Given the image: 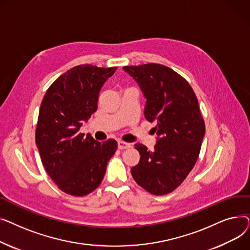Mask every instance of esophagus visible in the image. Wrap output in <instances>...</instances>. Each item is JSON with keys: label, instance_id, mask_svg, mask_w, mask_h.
<instances>
[{"label": "esophagus", "instance_id": "1", "mask_svg": "<svg viewBox=\"0 0 250 250\" xmlns=\"http://www.w3.org/2000/svg\"><path fill=\"white\" fill-rule=\"evenodd\" d=\"M117 147H118V149H121V150L127 149V148L130 147V144L125 143V142H124V141H118V142H117Z\"/></svg>", "mask_w": 250, "mask_h": 250}]
</instances>
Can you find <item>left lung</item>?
Returning a JSON list of instances; mask_svg holds the SVG:
<instances>
[{"mask_svg": "<svg viewBox=\"0 0 250 250\" xmlns=\"http://www.w3.org/2000/svg\"><path fill=\"white\" fill-rule=\"evenodd\" d=\"M144 96L146 120L156 121L158 136L151 152L135 145L141 155L132 175L144 189L164 195L185 181L199 158L206 126L198 98L185 78L160 63L125 65Z\"/></svg>", "mask_w": 250, "mask_h": 250, "instance_id": "obj_1", "label": "left lung"}]
</instances>
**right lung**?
Here are the masks:
<instances>
[{
	"label": "right lung",
	"instance_id": "add662e5",
	"mask_svg": "<svg viewBox=\"0 0 250 250\" xmlns=\"http://www.w3.org/2000/svg\"><path fill=\"white\" fill-rule=\"evenodd\" d=\"M116 67L79 64L46 90L39 109L35 142L47 174L58 188L84 196L101 183L117 143H102L80 133L83 121L97 110L99 91Z\"/></svg>",
	"mask_w": 250,
	"mask_h": 250
}]
</instances>
